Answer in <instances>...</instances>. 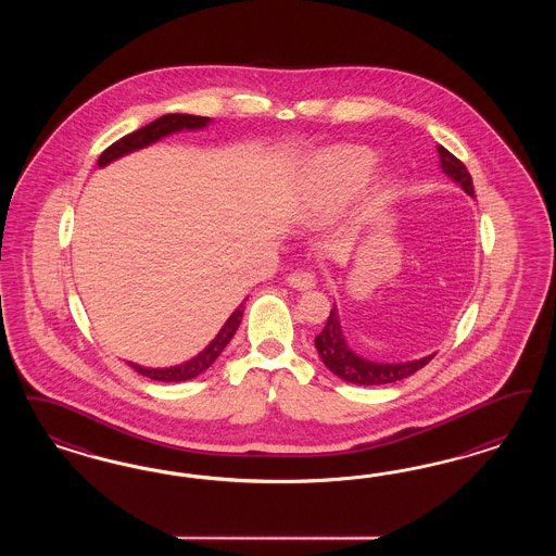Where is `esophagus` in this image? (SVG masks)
Here are the masks:
<instances>
[{
	"mask_svg": "<svg viewBox=\"0 0 556 556\" xmlns=\"http://www.w3.org/2000/svg\"><path fill=\"white\" fill-rule=\"evenodd\" d=\"M287 283L291 287H295V289H300V291H305V289H312V287L316 286V279H314L312 273L293 270V273L287 275Z\"/></svg>",
	"mask_w": 556,
	"mask_h": 556,
	"instance_id": "34e87169",
	"label": "esophagus"
}]
</instances>
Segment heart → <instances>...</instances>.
<instances>
[{
	"mask_svg": "<svg viewBox=\"0 0 556 556\" xmlns=\"http://www.w3.org/2000/svg\"><path fill=\"white\" fill-rule=\"evenodd\" d=\"M375 156L363 147H338L318 154L307 168V186L314 205L326 212L346 202L367 184ZM388 187H381V193Z\"/></svg>",
	"mask_w": 556,
	"mask_h": 556,
	"instance_id": "b5f03b06",
	"label": "heart"
}]
</instances>
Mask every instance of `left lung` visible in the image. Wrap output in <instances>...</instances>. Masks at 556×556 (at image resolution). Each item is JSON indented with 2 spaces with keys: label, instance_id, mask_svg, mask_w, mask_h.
<instances>
[{
  "label": "left lung",
  "instance_id": "1",
  "mask_svg": "<svg viewBox=\"0 0 556 556\" xmlns=\"http://www.w3.org/2000/svg\"><path fill=\"white\" fill-rule=\"evenodd\" d=\"M438 154H440V167L442 170L463 187L469 195H475L472 191L471 173L467 167L456 159L453 152L446 151L444 147L438 144ZM316 349L320 354L321 363L332 370L337 377L354 383V386H386V383H395L409 377L412 372L420 370L424 365H428L434 354H428L418 361H407V363H372L358 354H354L346 340L342 337V328L338 320L337 305L330 309L328 321L324 326L320 334L316 337Z\"/></svg>",
  "mask_w": 556,
  "mask_h": 556
}]
</instances>
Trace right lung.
Segmentation results:
<instances>
[{
  "instance_id": "1",
  "label": "right lung",
  "mask_w": 556,
  "mask_h": 556,
  "mask_svg": "<svg viewBox=\"0 0 556 556\" xmlns=\"http://www.w3.org/2000/svg\"><path fill=\"white\" fill-rule=\"evenodd\" d=\"M210 124V118H203V116H189V114H167V116H161V118L154 119L149 126L136 130L132 135H126L124 138L116 140L112 147H108L105 151L101 152L100 159H98V165L105 167L110 165L112 161H116L119 156L128 154V152L138 151V149H144L152 142L161 140L163 136L173 135V132H181V130H200L205 128ZM242 314H244V303H240L232 312V316L228 318V321L222 326V330L218 332V337L214 338L202 353L198 356H193L191 361H187L184 365H177V367H168V369H147V367H140V365H132V369L149 379L154 381H187V379H193L198 375H202L203 370L210 369L212 363L218 358L222 351L226 349V344L235 337L240 321H242Z\"/></svg>"
}]
</instances>
